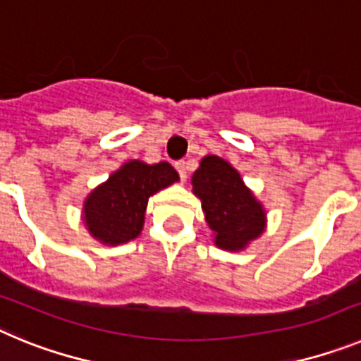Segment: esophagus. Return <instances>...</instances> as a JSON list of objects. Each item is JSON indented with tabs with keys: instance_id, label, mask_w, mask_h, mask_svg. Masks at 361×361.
<instances>
[{
	"instance_id": "obj_1",
	"label": "esophagus",
	"mask_w": 361,
	"mask_h": 361,
	"mask_svg": "<svg viewBox=\"0 0 361 361\" xmlns=\"http://www.w3.org/2000/svg\"><path fill=\"white\" fill-rule=\"evenodd\" d=\"M175 168H177V171H178V175H180V178H183V180H186V177H188V162L186 161L175 162Z\"/></svg>"
}]
</instances>
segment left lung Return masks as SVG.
<instances>
[{
	"label": "left lung",
	"mask_w": 361,
	"mask_h": 361,
	"mask_svg": "<svg viewBox=\"0 0 361 361\" xmlns=\"http://www.w3.org/2000/svg\"><path fill=\"white\" fill-rule=\"evenodd\" d=\"M220 250L242 251L266 229V212L228 161L206 155L191 177Z\"/></svg>",
	"instance_id": "obj_1"
}]
</instances>
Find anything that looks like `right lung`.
<instances>
[{
  "mask_svg": "<svg viewBox=\"0 0 361 361\" xmlns=\"http://www.w3.org/2000/svg\"><path fill=\"white\" fill-rule=\"evenodd\" d=\"M178 173L168 162L146 164L128 161L99 184L82 206V220L94 238L108 245L130 242L145 226L148 199L177 183Z\"/></svg>",
  "mask_w": 361,
  "mask_h": 361,
  "instance_id": "1",
  "label": "right lung"
}]
</instances>
